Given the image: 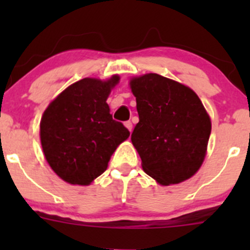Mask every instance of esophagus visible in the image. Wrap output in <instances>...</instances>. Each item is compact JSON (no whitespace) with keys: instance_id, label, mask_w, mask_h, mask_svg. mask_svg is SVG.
<instances>
[{"instance_id":"34e87169","label":"esophagus","mask_w":250,"mask_h":250,"mask_svg":"<svg viewBox=\"0 0 250 250\" xmlns=\"http://www.w3.org/2000/svg\"><path fill=\"white\" fill-rule=\"evenodd\" d=\"M125 128H127V129L129 130V132H132V129H133V123L130 122V121H127V122L125 123Z\"/></svg>"}]
</instances>
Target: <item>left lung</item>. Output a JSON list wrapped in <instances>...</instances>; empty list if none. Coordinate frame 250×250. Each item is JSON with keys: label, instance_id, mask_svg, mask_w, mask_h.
<instances>
[{"label": "left lung", "instance_id": "1", "mask_svg": "<svg viewBox=\"0 0 250 250\" xmlns=\"http://www.w3.org/2000/svg\"><path fill=\"white\" fill-rule=\"evenodd\" d=\"M139 122L132 143L147 175L161 185L195 175L206 157L209 115L191 88L157 74L130 80Z\"/></svg>", "mask_w": 250, "mask_h": 250}]
</instances>
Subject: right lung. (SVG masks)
Returning <instances> with one entry per match:
<instances>
[{
	"mask_svg": "<svg viewBox=\"0 0 250 250\" xmlns=\"http://www.w3.org/2000/svg\"><path fill=\"white\" fill-rule=\"evenodd\" d=\"M120 81L83 78L62 90L46 109L40 137L48 165L72 185H89L106 170L129 130L112 120L106 100Z\"/></svg>",
	"mask_w": 250,
	"mask_h": 250,
	"instance_id": "right-lung-1",
	"label": "right lung"
}]
</instances>
